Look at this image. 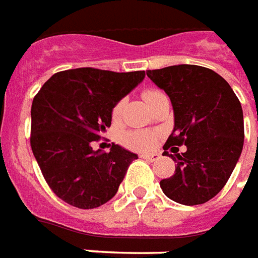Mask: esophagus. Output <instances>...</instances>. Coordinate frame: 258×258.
<instances>
[{
    "mask_svg": "<svg viewBox=\"0 0 258 258\" xmlns=\"http://www.w3.org/2000/svg\"><path fill=\"white\" fill-rule=\"evenodd\" d=\"M141 157L145 158V160H148L150 163H153V161H157L158 158H160V154L153 153V154H141Z\"/></svg>",
    "mask_w": 258,
    "mask_h": 258,
    "instance_id": "1",
    "label": "esophagus"
}]
</instances>
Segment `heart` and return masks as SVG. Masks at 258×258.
<instances>
[{"mask_svg": "<svg viewBox=\"0 0 258 258\" xmlns=\"http://www.w3.org/2000/svg\"><path fill=\"white\" fill-rule=\"evenodd\" d=\"M160 93L158 90L154 89H148L142 93L144 100L149 104V101L153 98L154 95ZM121 108H123V102L117 101L112 108V119L117 120L121 114ZM121 144L125 148L131 149V150H137V152H149L156 146L157 144V134L154 131H148V130H134V131H125L120 137Z\"/></svg>", "mask_w": 258, "mask_h": 258, "instance_id": "obj_1", "label": "heart"}]
</instances>
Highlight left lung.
Instances as JSON below:
<instances>
[{
  "mask_svg": "<svg viewBox=\"0 0 258 258\" xmlns=\"http://www.w3.org/2000/svg\"><path fill=\"white\" fill-rule=\"evenodd\" d=\"M146 75L172 102L175 125L164 150L187 146L184 153L169 154L176 163L175 173L160 186L175 202L205 204L226 186L241 156L245 138L241 102L226 79L205 67L180 64L149 70Z\"/></svg>",
  "mask_w": 258,
  "mask_h": 258,
  "instance_id": "8db88e82",
  "label": "left lung"
}]
</instances>
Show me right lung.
Returning a JSON list of instances; mask_svg holds the SVG:
<instances>
[{"label":"right lung","mask_w":258,"mask_h":258,"mask_svg":"<svg viewBox=\"0 0 258 258\" xmlns=\"http://www.w3.org/2000/svg\"><path fill=\"white\" fill-rule=\"evenodd\" d=\"M144 78L145 71H61L34 97L32 153L51 191L64 202L93 209L117 192L138 156L114 144L109 153L94 152L93 144L110 127L113 105Z\"/></svg>","instance_id":"obj_1"}]
</instances>
